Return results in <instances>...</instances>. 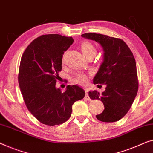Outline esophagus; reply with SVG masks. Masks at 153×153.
I'll return each instance as SVG.
<instances>
[{
    "mask_svg": "<svg viewBox=\"0 0 153 153\" xmlns=\"http://www.w3.org/2000/svg\"><path fill=\"white\" fill-rule=\"evenodd\" d=\"M85 99H86V100L88 101H90L91 99H90L89 95H88V93L87 92V91H85Z\"/></svg>",
    "mask_w": 153,
    "mask_h": 153,
    "instance_id": "obj_1",
    "label": "esophagus"
}]
</instances>
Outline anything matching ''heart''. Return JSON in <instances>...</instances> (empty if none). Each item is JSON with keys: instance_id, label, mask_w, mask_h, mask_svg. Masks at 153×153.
I'll use <instances>...</instances> for the list:
<instances>
[{"instance_id": "b5f03b06", "label": "heart", "mask_w": 153, "mask_h": 153, "mask_svg": "<svg viewBox=\"0 0 153 153\" xmlns=\"http://www.w3.org/2000/svg\"><path fill=\"white\" fill-rule=\"evenodd\" d=\"M81 52L84 56L88 58L89 56H94L97 54V49L91 42L88 41H84L81 43L80 45ZM89 76L84 73H78L75 75L73 81L74 83L81 85H85L88 83Z\"/></svg>"}]
</instances>
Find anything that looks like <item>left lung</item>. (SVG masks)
I'll return each instance as SVG.
<instances>
[{"instance_id":"left-lung-1","label":"left lung","mask_w":153,"mask_h":153,"mask_svg":"<svg viewBox=\"0 0 153 153\" xmlns=\"http://www.w3.org/2000/svg\"><path fill=\"white\" fill-rule=\"evenodd\" d=\"M83 38L93 40L103 50V63L93 79L98 88L105 84V90L100 94L90 91V99L103 102V111L96 115L103 122H114L127 114L138 91L136 62L133 54L123 40L97 33H85Z\"/></svg>"}]
</instances>
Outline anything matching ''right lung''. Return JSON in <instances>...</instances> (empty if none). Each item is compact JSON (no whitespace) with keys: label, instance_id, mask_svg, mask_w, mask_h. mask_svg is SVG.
<instances>
[{"label":"right lung","instance_id":"obj_1","mask_svg":"<svg viewBox=\"0 0 153 153\" xmlns=\"http://www.w3.org/2000/svg\"><path fill=\"white\" fill-rule=\"evenodd\" d=\"M73 42L72 37L42 35L22 55L18 78L20 90L29 111L45 125L65 122L74 103L85 97L84 90L77 85H68L64 92L56 88L64 52Z\"/></svg>","mask_w":153,"mask_h":153}]
</instances>
